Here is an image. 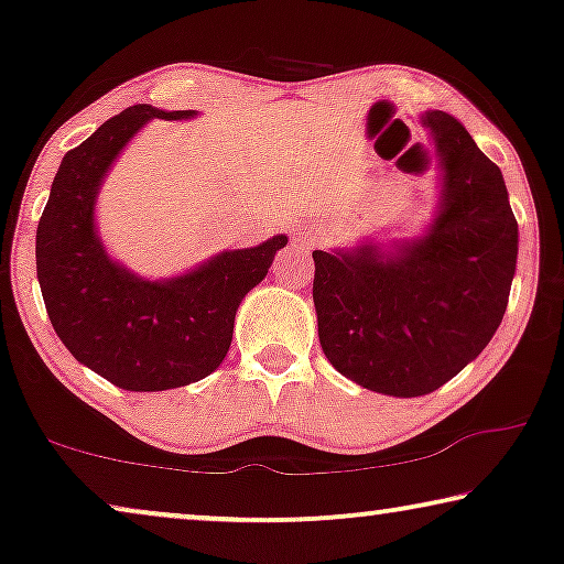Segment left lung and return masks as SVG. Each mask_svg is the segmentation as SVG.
Instances as JSON below:
<instances>
[{
  "mask_svg": "<svg viewBox=\"0 0 564 564\" xmlns=\"http://www.w3.org/2000/svg\"><path fill=\"white\" fill-rule=\"evenodd\" d=\"M444 169L431 234L400 259L372 246L313 251V303L330 365L361 388L426 395L459 375L503 321L519 223L500 169L449 112L423 115Z\"/></svg>",
  "mask_w": 564,
  "mask_h": 564,
  "instance_id": "8db88e82",
  "label": "left lung"
}]
</instances>
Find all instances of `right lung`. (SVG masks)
<instances>
[{
    "label": "right lung",
    "mask_w": 564,
    "mask_h": 564,
    "mask_svg": "<svg viewBox=\"0 0 564 564\" xmlns=\"http://www.w3.org/2000/svg\"><path fill=\"white\" fill-rule=\"evenodd\" d=\"M192 115L133 105L102 122L61 161L37 223V282L53 328L74 359L122 390H172L215 372L234 338L238 305L288 243V236H274L166 282H145L107 257L95 234L105 172L149 120Z\"/></svg>",
    "instance_id": "add662e5"
}]
</instances>
